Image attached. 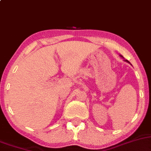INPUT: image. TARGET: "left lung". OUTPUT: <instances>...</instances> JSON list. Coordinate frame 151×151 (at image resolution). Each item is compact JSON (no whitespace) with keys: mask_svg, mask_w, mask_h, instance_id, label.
Returning a JSON list of instances; mask_svg holds the SVG:
<instances>
[{"mask_svg":"<svg viewBox=\"0 0 151 151\" xmlns=\"http://www.w3.org/2000/svg\"><path fill=\"white\" fill-rule=\"evenodd\" d=\"M120 56H121V57H122V55H120ZM126 61H127V62H128V63H129V62L128 60H126Z\"/></svg>","mask_w":151,"mask_h":151,"instance_id":"8db88e82","label":"left lung"}]
</instances>
